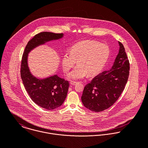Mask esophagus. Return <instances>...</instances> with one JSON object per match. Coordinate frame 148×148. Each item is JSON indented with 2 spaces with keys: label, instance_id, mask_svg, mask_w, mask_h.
<instances>
[{
  "label": "esophagus",
  "instance_id": "esophagus-1",
  "mask_svg": "<svg viewBox=\"0 0 148 148\" xmlns=\"http://www.w3.org/2000/svg\"><path fill=\"white\" fill-rule=\"evenodd\" d=\"M77 83L76 82H73V81H71V82H70V84L71 85H76Z\"/></svg>",
  "mask_w": 148,
  "mask_h": 148
}]
</instances>
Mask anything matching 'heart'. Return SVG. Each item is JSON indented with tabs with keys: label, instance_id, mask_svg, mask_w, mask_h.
Here are the masks:
<instances>
[{
	"label": "heart",
	"instance_id": "b5f03b06",
	"mask_svg": "<svg viewBox=\"0 0 148 148\" xmlns=\"http://www.w3.org/2000/svg\"><path fill=\"white\" fill-rule=\"evenodd\" d=\"M70 52L64 54L62 66L64 71L68 72L77 60L78 65L67 75V77L73 80L83 79L87 74L93 76L98 73L109 55L107 46L92 40H84L75 44Z\"/></svg>",
	"mask_w": 148,
	"mask_h": 148
}]
</instances>
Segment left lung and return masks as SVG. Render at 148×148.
<instances>
[{
    "mask_svg": "<svg viewBox=\"0 0 148 148\" xmlns=\"http://www.w3.org/2000/svg\"><path fill=\"white\" fill-rule=\"evenodd\" d=\"M118 42L119 53L113 65L95 76L84 87L82 101L85 107L91 111L101 112L113 106L127 84L129 62L123 44Z\"/></svg>",
    "mask_w": 148,
    "mask_h": 148,
    "instance_id": "1",
    "label": "left lung"
}]
</instances>
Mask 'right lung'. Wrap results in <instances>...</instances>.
Wrapping results in <instances>:
<instances>
[{"mask_svg":"<svg viewBox=\"0 0 148 148\" xmlns=\"http://www.w3.org/2000/svg\"><path fill=\"white\" fill-rule=\"evenodd\" d=\"M63 37V34L40 32L27 43L22 57L21 75L26 91L35 103L47 110L56 109L63 104L69 84L57 74L42 79L32 75L28 63V53L40 45Z\"/></svg>","mask_w":148,"mask_h":148,"instance_id":"right-lung-1","label":"right lung"}]
</instances>
